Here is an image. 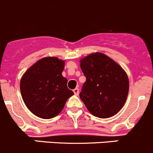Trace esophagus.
I'll list each match as a JSON object with an SVG mask.
<instances>
[{
	"label": "esophagus",
	"mask_w": 153,
	"mask_h": 153,
	"mask_svg": "<svg viewBox=\"0 0 153 153\" xmlns=\"http://www.w3.org/2000/svg\"><path fill=\"white\" fill-rule=\"evenodd\" d=\"M74 94L75 95H78L79 94V88H76L75 89H74Z\"/></svg>",
	"instance_id": "1"
}]
</instances>
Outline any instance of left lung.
<instances>
[{"label": "left lung", "mask_w": 153, "mask_h": 153, "mask_svg": "<svg viewBox=\"0 0 153 153\" xmlns=\"http://www.w3.org/2000/svg\"><path fill=\"white\" fill-rule=\"evenodd\" d=\"M86 77L80 99L95 117L108 118L117 114L126 102L128 79L123 69L101 53L87 56L80 61Z\"/></svg>", "instance_id": "1"}]
</instances>
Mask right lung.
Segmentation results:
<instances>
[{
	"label": "right lung",
	"instance_id": "1",
	"mask_svg": "<svg viewBox=\"0 0 153 153\" xmlns=\"http://www.w3.org/2000/svg\"><path fill=\"white\" fill-rule=\"evenodd\" d=\"M65 62L45 57L30 68L22 76L20 89L25 105L37 117L51 119L58 115L74 95L68 79L62 75Z\"/></svg>",
	"mask_w": 153,
	"mask_h": 153
}]
</instances>
